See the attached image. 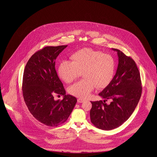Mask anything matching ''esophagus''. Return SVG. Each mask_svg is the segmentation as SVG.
Segmentation results:
<instances>
[{
	"label": "esophagus",
	"instance_id": "obj_1",
	"mask_svg": "<svg viewBox=\"0 0 157 157\" xmlns=\"http://www.w3.org/2000/svg\"><path fill=\"white\" fill-rule=\"evenodd\" d=\"M84 101H85V100H83V99H82V98H78V102H79V103H82V102H84Z\"/></svg>",
	"mask_w": 157,
	"mask_h": 157
}]
</instances>
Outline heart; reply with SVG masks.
<instances>
[{"instance_id":"heart-1","label":"heart","mask_w":157,"mask_h":157,"mask_svg":"<svg viewBox=\"0 0 157 157\" xmlns=\"http://www.w3.org/2000/svg\"><path fill=\"white\" fill-rule=\"evenodd\" d=\"M72 62L62 61L58 66V74L63 81L71 82L83 72L84 79L77 81L68 88L69 92L84 98L95 87L107 85L112 79L116 70L114 57L107 53L85 48L74 53Z\"/></svg>"}]
</instances>
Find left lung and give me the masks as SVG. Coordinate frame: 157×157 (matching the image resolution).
Segmentation results:
<instances>
[{
    "label": "left lung",
    "mask_w": 157,
    "mask_h": 157,
    "mask_svg": "<svg viewBox=\"0 0 157 157\" xmlns=\"http://www.w3.org/2000/svg\"><path fill=\"white\" fill-rule=\"evenodd\" d=\"M119 64L112 80L98 94L102 101H91L90 115L91 123L98 128L111 130L126 121L132 114L142 94V83L137 66L131 57L119 49ZM108 99L112 100L106 104Z\"/></svg>",
    "instance_id": "1"
}]
</instances>
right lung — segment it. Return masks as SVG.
<instances>
[{
	"label": "right lung",
	"instance_id": "add662e5",
	"mask_svg": "<svg viewBox=\"0 0 157 157\" xmlns=\"http://www.w3.org/2000/svg\"><path fill=\"white\" fill-rule=\"evenodd\" d=\"M67 47H46L32 56L27 63L23 75L22 93L28 109L40 123L57 127L66 122L77 100L66 94L62 81L55 70V60ZM63 95L62 101L54 95Z\"/></svg>",
	"mask_w": 157,
	"mask_h": 157
}]
</instances>
